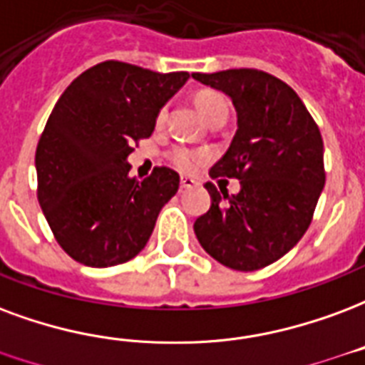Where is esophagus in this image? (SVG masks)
<instances>
[{"label": "esophagus", "instance_id": "esophagus-1", "mask_svg": "<svg viewBox=\"0 0 365 365\" xmlns=\"http://www.w3.org/2000/svg\"><path fill=\"white\" fill-rule=\"evenodd\" d=\"M195 185L197 182L193 178H187V175L183 178L182 175V180H180V187H182V190H191V187H195Z\"/></svg>", "mask_w": 365, "mask_h": 365}]
</instances>
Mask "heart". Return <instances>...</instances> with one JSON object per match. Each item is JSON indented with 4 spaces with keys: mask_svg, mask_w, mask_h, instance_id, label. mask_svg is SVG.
<instances>
[{
    "mask_svg": "<svg viewBox=\"0 0 365 365\" xmlns=\"http://www.w3.org/2000/svg\"><path fill=\"white\" fill-rule=\"evenodd\" d=\"M197 108L201 110V114L205 115V120L215 121L220 118H228V102L224 98L222 94L215 93V91H203V93L197 94ZM166 112L168 108L162 106L156 114V123L162 125L166 121ZM170 158L174 162L175 168H180L182 172H195L203 162H207L209 153L207 150H199V148H187V147H175L170 153Z\"/></svg>",
    "mask_w": 365,
    "mask_h": 365,
    "instance_id": "b5f03b06",
    "label": "heart"
}]
</instances>
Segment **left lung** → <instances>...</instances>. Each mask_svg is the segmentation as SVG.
Instances as JSON below:
<instances>
[{"mask_svg": "<svg viewBox=\"0 0 365 365\" xmlns=\"http://www.w3.org/2000/svg\"><path fill=\"white\" fill-rule=\"evenodd\" d=\"M222 91L237 112V131L212 178H236L237 195L207 183L210 209L193 230L203 250L234 271H257L306 234L325 185L323 139L304 102L284 81L259 69L193 73Z\"/></svg>", "mask_w": 365, "mask_h": 365, "instance_id": "8db88e82", "label": "left lung"}]
</instances>
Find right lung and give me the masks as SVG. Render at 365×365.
<instances>
[{
  "label": "right lung",
  "instance_id": "right-lung-1",
  "mask_svg": "<svg viewBox=\"0 0 365 365\" xmlns=\"http://www.w3.org/2000/svg\"><path fill=\"white\" fill-rule=\"evenodd\" d=\"M187 71L156 73L102 61L81 73L53 106L36 147L38 203L61 250L86 267H114L147 245L156 218L180 187L172 168L129 178L133 145Z\"/></svg>",
  "mask_w": 365,
  "mask_h": 365
}]
</instances>
